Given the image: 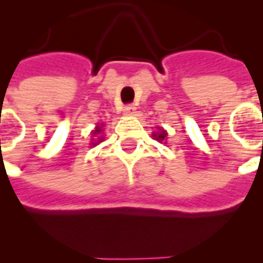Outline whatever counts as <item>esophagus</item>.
Segmentation results:
<instances>
[{
  "label": "esophagus",
  "mask_w": 263,
  "mask_h": 263,
  "mask_svg": "<svg viewBox=\"0 0 263 263\" xmlns=\"http://www.w3.org/2000/svg\"><path fill=\"white\" fill-rule=\"evenodd\" d=\"M135 111H136V107L134 106V105H127V106L124 107V113H125V115H128V116L134 115Z\"/></svg>",
  "instance_id": "esophagus-1"
}]
</instances>
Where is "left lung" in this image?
<instances>
[{
	"label": "left lung",
	"mask_w": 263,
	"mask_h": 263,
	"mask_svg": "<svg viewBox=\"0 0 263 263\" xmlns=\"http://www.w3.org/2000/svg\"><path fill=\"white\" fill-rule=\"evenodd\" d=\"M166 135H168V134H166V131H165V129H161V132H156V134H153V136H154V138H156L158 142H162V140H165Z\"/></svg>",
	"instance_id": "left-lung-1"
}]
</instances>
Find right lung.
<instances>
[{
  "label": "right lung",
  "mask_w": 263,
  "mask_h": 263,
  "mask_svg": "<svg viewBox=\"0 0 263 263\" xmlns=\"http://www.w3.org/2000/svg\"><path fill=\"white\" fill-rule=\"evenodd\" d=\"M101 127H102V125H97L92 134H94V135H97V134H101V132H102V128H101ZM102 139H103L102 136H99V138H98V142H102ZM98 142H95V143H91V144H92V146H95V144L98 143Z\"/></svg>",
  "instance_id": "add662e5"
}]
</instances>
